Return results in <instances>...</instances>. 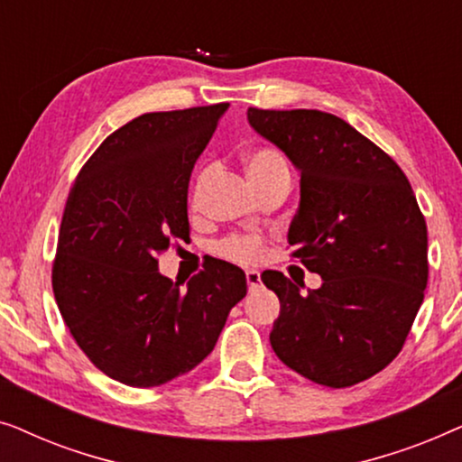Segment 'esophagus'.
Segmentation results:
<instances>
[{
  "label": "esophagus",
  "instance_id": "obj_1",
  "mask_svg": "<svg viewBox=\"0 0 462 462\" xmlns=\"http://www.w3.org/2000/svg\"><path fill=\"white\" fill-rule=\"evenodd\" d=\"M245 282H248L250 290L261 288V273H258V271H254V269L245 271Z\"/></svg>",
  "mask_w": 462,
  "mask_h": 462
}]
</instances>
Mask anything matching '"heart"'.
Wrapping results in <instances>:
<instances>
[{
  "label": "heart",
  "instance_id": "obj_1",
  "mask_svg": "<svg viewBox=\"0 0 462 462\" xmlns=\"http://www.w3.org/2000/svg\"><path fill=\"white\" fill-rule=\"evenodd\" d=\"M283 168H288L286 162H283V157L273 149H254L245 155V170H248L250 180L254 182V185H258V182L267 179V176ZM204 179L206 174H201L198 180V191ZM261 252H263L261 239L252 236H236V237H229L223 244V254L239 263H256L258 258H261Z\"/></svg>",
  "mask_w": 462,
  "mask_h": 462
}]
</instances>
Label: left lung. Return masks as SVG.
<instances>
[{
    "instance_id": "left-lung-1",
    "label": "left lung",
    "mask_w": 462,
    "mask_h": 462,
    "mask_svg": "<svg viewBox=\"0 0 462 462\" xmlns=\"http://www.w3.org/2000/svg\"><path fill=\"white\" fill-rule=\"evenodd\" d=\"M256 134L300 174L292 256L321 277L300 294L280 271L269 334L288 368L326 387L374 376L402 351L427 288V225L406 174L345 119L315 109H248Z\"/></svg>"
}]
</instances>
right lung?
I'll use <instances>...</instances> for the list:
<instances>
[{"instance_id":"obj_1","label":"right lung","mask_w":462,"mask_h":462,"mask_svg":"<svg viewBox=\"0 0 462 462\" xmlns=\"http://www.w3.org/2000/svg\"><path fill=\"white\" fill-rule=\"evenodd\" d=\"M229 103L144 113L106 136L81 168L62 214L52 288L88 359L130 387H160L204 362L245 273L214 261L182 288L157 256L189 237L198 157Z\"/></svg>"}]
</instances>
